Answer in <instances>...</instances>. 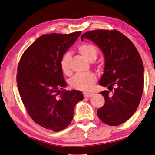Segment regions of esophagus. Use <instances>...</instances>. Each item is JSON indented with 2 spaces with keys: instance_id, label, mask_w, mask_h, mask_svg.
<instances>
[{
  "instance_id": "obj_1",
  "label": "esophagus",
  "mask_w": 155,
  "mask_h": 155,
  "mask_svg": "<svg viewBox=\"0 0 155 155\" xmlns=\"http://www.w3.org/2000/svg\"><path fill=\"white\" fill-rule=\"evenodd\" d=\"M92 95H93L92 93H88V92L84 93V97H86V98H90L91 96H92Z\"/></svg>"
}]
</instances>
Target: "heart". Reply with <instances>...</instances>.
Wrapping results in <instances>:
<instances>
[{"label": "heart", "instance_id": "obj_1", "mask_svg": "<svg viewBox=\"0 0 155 155\" xmlns=\"http://www.w3.org/2000/svg\"><path fill=\"white\" fill-rule=\"evenodd\" d=\"M78 51L88 61L93 62L98 56V49L95 45L90 43H83L77 47ZM71 56L69 52L64 54L60 59V67L64 73L69 74L71 72L69 67ZM96 76L94 73L76 74L70 80V85L73 88L79 89H89L93 84L96 81Z\"/></svg>", "mask_w": 155, "mask_h": 155}]
</instances>
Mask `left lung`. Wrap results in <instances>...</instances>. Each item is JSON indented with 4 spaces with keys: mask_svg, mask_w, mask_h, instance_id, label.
Wrapping results in <instances>:
<instances>
[{
    "mask_svg": "<svg viewBox=\"0 0 155 155\" xmlns=\"http://www.w3.org/2000/svg\"><path fill=\"white\" fill-rule=\"evenodd\" d=\"M94 42L104 54V73L99 84L108 91L100 93L105 98L97 115L109 125H120L137 110L143 91L144 67L133 43L117 30H96L81 37Z\"/></svg>",
    "mask_w": 155,
    "mask_h": 155,
    "instance_id": "left-lung-1",
    "label": "left lung"
}]
</instances>
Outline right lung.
Returning <instances> with one entry per match:
<instances>
[{"label":"right lung","mask_w":155,"mask_h":155,"mask_svg":"<svg viewBox=\"0 0 155 155\" xmlns=\"http://www.w3.org/2000/svg\"><path fill=\"white\" fill-rule=\"evenodd\" d=\"M81 33L43 35L20 60L17 84L20 98L31 118L44 128L54 132L66 128L73 119L76 104L84 99L80 91H60L67 86L60 59Z\"/></svg>","instance_id":"right-lung-1"}]
</instances>
